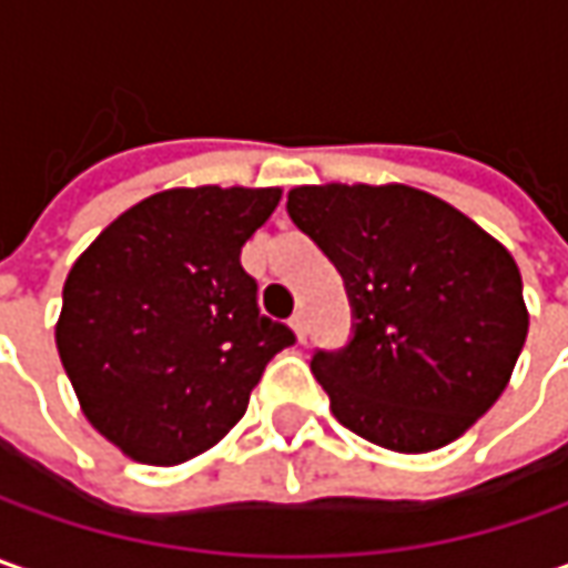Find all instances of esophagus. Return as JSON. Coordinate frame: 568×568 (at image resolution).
Returning <instances> with one entry per match:
<instances>
[{"label": "esophagus", "mask_w": 568, "mask_h": 568, "mask_svg": "<svg viewBox=\"0 0 568 568\" xmlns=\"http://www.w3.org/2000/svg\"><path fill=\"white\" fill-rule=\"evenodd\" d=\"M291 328H294L296 341H306V313H294L291 316Z\"/></svg>", "instance_id": "1"}]
</instances>
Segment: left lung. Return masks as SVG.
<instances>
[{
	"instance_id": "8db88e82",
	"label": "left lung",
	"mask_w": 568,
	"mask_h": 568,
	"mask_svg": "<svg viewBox=\"0 0 568 568\" xmlns=\"http://www.w3.org/2000/svg\"><path fill=\"white\" fill-rule=\"evenodd\" d=\"M287 211L338 265L357 318L344 351L313 357L332 414L404 455L455 443L503 395L528 338L513 252L402 183L296 186Z\"/></svg>"
}]
</instances>
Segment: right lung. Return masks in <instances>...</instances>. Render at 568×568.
<instances>
[{
	"mask_svg": "<svg viewBox=\"0 0 568 568\" xmlns=\"http://www.w3.org/2000/svg\"><path fill=\"white\" fill-rule=\"evenodd\" d=\"M277 202V186L164 189L75 258L55 351L84 417L132 462L170 468L217 446L294 344L240 265Z\"/></svg>",
	"mask_w": 568,
	"mask_h": 568,
	"instance_id": "add662e5",
	"label": "right lung"
}]
</instances>
